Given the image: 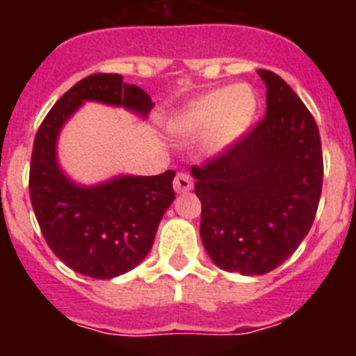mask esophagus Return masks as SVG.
I'll return each instance as SVG.
<instances>
[{"label": "esophagus", "mask_w": 356, "mask_h": 356, "mask_svg": "<svg viewBox=\"0 0 356 356\" xmlns=\"http://www.w3.org/2000/svg\"><path fill=\"white\" fill-rule=\"evenodd\" d=\"M172 185H175V191L176 193H187V191H191L193 188V180H191V176L187 175V172H178V175L175 176V181H172Z\"/></svg>", "instance_id": "esophagus-1"}]
</instances>
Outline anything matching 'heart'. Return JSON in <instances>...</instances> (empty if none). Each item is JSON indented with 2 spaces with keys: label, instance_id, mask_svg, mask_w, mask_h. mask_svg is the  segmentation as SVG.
I'll list each match as a JSON object with an SVG mask.
<instances>
[{
  "label": "heart",
  "instance_id": "heart-1",
  "mask_svg": "<svg viewBox=\"0 0 356 356\" xmlns=\"http://www.w3.org/2000/svg\"><path fill=\"white\" fill-rule=\"evenodd\" d=\"M257 97L248 85L217 89L188 103L172 122L178 134L196 135L212 128V146H226L250 127Z\"/></svg>",
  "mask_w": 356,
  "mask_h": 356
}]
</instances>
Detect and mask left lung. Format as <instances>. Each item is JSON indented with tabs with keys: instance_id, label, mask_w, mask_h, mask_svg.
I'll list each match as a JSON object with an SVG mask.
<instances>
[{
	"instance_id": "8db88e82",
	"label": "left lung",
	"mask_w": 356,
	"mask_h": 356,
	"mask_svg": "<svg viewBox=\"0 0 356 356\" xmlns=\"http://www.w3.org/2000/svg\"><path fill=\"white\" fill-rule=\"evenodd\" d=\"M266 83V115L225 151L193 165L200 234L216 266L266 275L298 250L319 207L323 151L310 110L278 74Z\"/></svg>"
}]
</instances>
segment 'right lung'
Here are the masks:
<instances>
[{
    "mask_svg": "<svg viewBox=\"0 0 356 356\" xmlns=\"http://www.w3.org/2000/svg\"><path fill=\"white\" fill-rule=\"evenodd\" d=\"M83 102L127 106L140 115L151 97L121 74L83 78L53 105L40 122L30 162V200L53 253L72 271L108 280L134 269L149 253L163 212L175 201V171L121 176L97 187H78L56 163V137Z\"/></svg>",
    "mask_w": 356,
    "mask_h": 356,
    "instance_id": "right-lung-1",
    "label": "right lung"
}]
</instances>
